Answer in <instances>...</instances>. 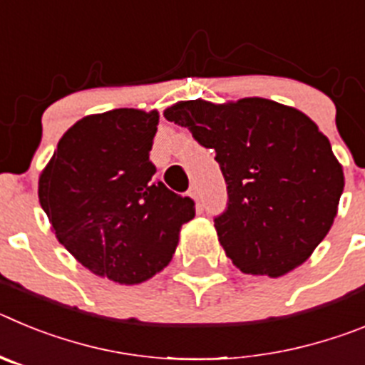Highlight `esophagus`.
I'll use <instances>...</instances> for the list:
<instances>
[{"label":"esophagus","instance_id":"34e87169","mask_svg":"<svg viewBox=\"0 0 365 365\" xmlns=\"http://www.w3.org/2000/svg\"><path fill=\"white\" fill-rule=\"evenodd\" d=\"M190 195H192V197H193V199H197V186L193 185V186H192V188H190Z\"/></svg>","mask_w":365,"mask_h":365}]
</instances>
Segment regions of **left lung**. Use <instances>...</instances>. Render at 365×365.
<instances>
[{
	"label": "left lung",
	"instance_id": "left-lung-1",
	"mask_svg": "<svg viewBox=\"0 0 365 365\" xmlns=\"http://www.w3.org/2000/svg\"><path fill=\"white\" fill-rule=\"evenodd\" d=\"M164 117L215 150L228 201L214 227L232 263L270 278L302 265L327 235L344 192L341 166L318 125L267 98L190 100Z\"/></svg>",
	"mask_w": 365,
	"mask_h": 365
}]
</instances>
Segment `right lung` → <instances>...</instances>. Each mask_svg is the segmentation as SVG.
Masks as SVG:
<instances>
[{"mask_svg": "<svg viewBox=\"0 0 365 365\" xmlns=\"http://www.w3.org/2000/svg\"><path fill=\"white\" fill-rule=\"evenodd\" d=\"M159 113L113 109L60 138L40 177V205L58 241L96 276L125 285L172 261L195 202L155 177L150 150Z\"/></svg>", "mask_w": 365, "mask_h": 365, "instance_id": "1", "label": "right lung"}]
</instances>
